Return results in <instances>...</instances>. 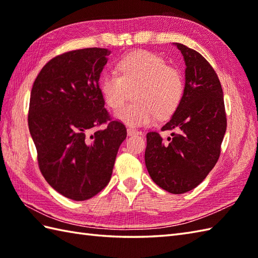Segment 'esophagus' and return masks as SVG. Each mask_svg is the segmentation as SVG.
Here are the masks:
<instances>
[{
	"mask_svg": "<svg viewBox=\"0 0 258 258\" xmlns=\"http://www.w3.org/2000/svg\"><path fill=\"white\" fill-rule=\"evenodd\" d=\"M141 134L140 131H138L136 128H133V127H128L127 128V135L128 136H132V135H139Z\"/></svg>",
	"mask_w": 258,
	"mask_h": 258,
	"instance_id": "obj_1",
	"label": "esophagus"
}]
</instances>
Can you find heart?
Here are the masks:
<instances>
[{
  "label": "heart",
  "instance_id": "obj_1",
  "mask_svg": "<svg viewBox=\"0 0 258 258\" xmlns=\"http://www.w3.org/2000/svg\"><path fill=\"white\" fill-rule=\"evenodd\" d=\"M100 87L113 109L121 107L134 90L136 101L120 108L115 117L130 126H141L173 115L182 102L185 83L177 68L166 65L154 53L136 51L120 59L117 71L104 73Z\"/></svg>",
  "mask_w": 258,
  "mask_h": 258
}]
</instances>
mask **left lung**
Returning a JSON list of instances; mask_svg holds the SVG:
<instances>
[{
    "label": "left lung",
    "mask_w": 258,
    "mask_h": 258,
    "mask_svg": "<svg viewBox=\"0 0 258 258\" xmlns=\"http://www.w3.org/2000/svg\"><path fill=\"white\" fill-rule=\"evenodd\" d=\"M185 62V89L178 108L162 131L175 130L168 142L146 135L145 165L153 182L172 194L200 185L220 157L226 132L224 94L215 71L199 52L173 43Z\"/></svg>",
    "instance_id": "8db88e82"
}]
</instances>
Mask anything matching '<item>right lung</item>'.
Segmentation results:
<instances>
[{"instance_id": "add662e5", "label": "right lung", "mask_w": 258, "mask_h": 258, "mask_svg": "<svg viewBox=\"0 0 258 258\" xmlns=\"http://www.w3.org/2000/svg\"><path fill=\"white\" fill-rule=\"evenodd\" d=\"M111 51L90 47L52 58L33 84L29 130L41 173L73 201L95 196L108 184L125 126L109 120L100 76Z\"/></svg>"}]
</instances>
